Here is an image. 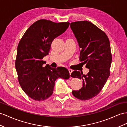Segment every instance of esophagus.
<instances>
[{"label":"esophagus","mask_w":127,"mask_h":127,"mask_svg":"<svg viewBox=\"0 0 127 127\" xmlns=\"http://www.w3.org/2000/svg\"><path fill=\"white\" fill-rule=\"evenodd\" d=\"M69 73H70V75H71V73L72 72V70L71 69H69ZM70 77H71V76H70Z\"/></svg>","instance_id":"esophagus-1"}]
</instances>
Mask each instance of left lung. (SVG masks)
Returning a JSON list of instances; mask_svg holds the SVG:
<instances>
[{
  "instance_id": "left-lung-1",
  "label": "left lung",
  "mask_w": 127,
  "mask_h": 127,
  "mask_svg": "<svg viewBox=\"0 0 127 127\" xmlns=\"http://www.w3.org/2000/svg\"><path fill=\"white\" fill-rule=\"evenodd\" d=\"M70 27L78 43L80 61L89 69L87 74L78 71L71 73V77L83 80L82 88L72 93L78 99L89 100L101 91L109 76L112 60L109 41L105 32L89 21L71 22Z\"/></svg>"
}]
</instances>
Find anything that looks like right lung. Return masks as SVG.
Masks as SVG:
<instances>
[{"mask_svg": "<svg viewBox=\"0 0 127 127\" xmlns=\"http://www.w3.org/2000/svg\"><path fill=\"white\" fill-rule=\"evenodd\" d=\"M69 22H54L41 19L32 25L25 32L17 48L15 68L22 89L31 98L43 101L53 93L58 78L68 79L65 67L53 68L42 60L50 50L52 42L65 32Z\"/></svg>", "mask_w": 127, "mask_h": 127, "instance_id": "1", "label": "right lung"}]
</instances>
